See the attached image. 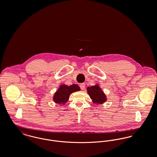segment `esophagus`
I'll list each match as a JSON object with an SVG mask.
<instances>
[{
	"instance_id": "1",
	"label": "esophagus",
	"mask_w": 157,
	"mask_h": 157,
	"mask_svg": "<svg viewBox=\"0 0 157 157\" xmlns=\"http://www.w3.org/2000/svg\"><path fill=\"white\" fill-rule=\"evenodd\" d=\"M79 86H80V88H81V90H85V84L84 83H80V85H79Z\"/></svg>"
}]
</instances>
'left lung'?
Wrapping results in <instances>:
<instances>
[{"instance_id": "1", "label": "left lung", "mask_w": 157, "mask_h": 157, "mask_svg": "<svg viewBox=\"0 0 157 157\" xmlns=\"http://www.w3.org/2000/svg\"><path fill=\"white\" fill-rule=\"evenodd\" d=\"M88 94L92 99L93 102L97 104H102L106 100V96L101 88L97 85L87 88Z\"/></svg>"}]
</instances>
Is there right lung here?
Instances as JSON below:
<instances>
[{"label":"right lung","instance_id":"1","mask_svg":"<svg viewBox=\"0 0 157 157\" xmlns=\"http://www.w3.org/2000/svg\"><path fill=\"white\" fill-rule=\"evenodd\" d=\"M80 90L78 85L73 84L72 85L67 86L62 85L60 86L59 88L53 97V101L60 105H64L69 99L70 95L74 92Z\"/></svg>","mask_w":157,"mask_h":157}]
</instances>
